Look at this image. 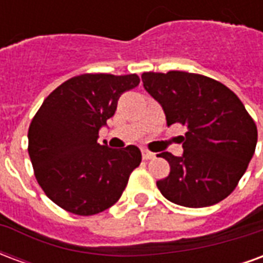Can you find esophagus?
Returning <instances> with one entry per match:
<instances>
[{"label":"esophagus","mask_w":263,"mask_h":263,"mask_svg":"<svg viewBox=\"0 0 263 263\" xmlns=\"http://www.w3.org/2000/svg\"><path fill=\"white\" fill-rule=\"evenodd\" d=\"M142 158L145 160L154 159L155 154H154V152H149V151H146V149H142Z\"/></svg>","instance_id":"esophagus-1"}]
</instances>
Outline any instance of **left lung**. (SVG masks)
Listing matches in <instances>:
<instances>
[{"label": "left lung", "mask_w": 263, "mask_h": 263, "mask_svg": "<svg viewBox=\"0 0 263 263\" xmlns=\"http://www.w3.org/2000/svg\"><path fill=\"white\" fill-rule=\"evenodd\" d=\"M145 90L159 101L167 125L187 126L183 156L162 152L171 173L156 182L169 201L200 209L234 192L256 148L258 129L237 94L207 76L172 70L142 74Z\"/></svg>", "instance_id": "left-lung-1"}]
</instances>
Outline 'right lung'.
I'll list each match as a JSON object with an SVG mask.
<instances>
[{
	"mask_svg": "<svg viewBox=\"0 0 263 263\" xmlns=\"http://www.w3.org/2000/svg\"><path fill=\"white\" fill-rule=\"evenodd\" d=\"M137 74L86 73L71 77L45 98L28 131V152L39 186L54 204L94 215L118 201L141 151L111 149L98 131L115 114L121 94L139 84Z\"/></svg>",
	"mask_w": 263,
	"mask_h": 263,
	"instance_id": "right-lung-1",
	"label": "right lung"
}]
</instances>
